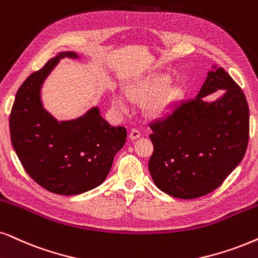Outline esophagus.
Listing matches in <instances>:
<instances>
[{"label": "esophagus", "instance_id": "obj_1", "mask_svg": "<svg viewBox=\"0 0 258 258\" xmlns=\"http://www.w3.org/2000/svg\"><path fill=\"white\" fill-rule=\"evenodd\" d=\"M140 136H142V133H140L138 128H132L131 132H130V139H132V140L139 138Z\"/></svg>", "mask_w": 258, "mask_h": 258}]
</instances>
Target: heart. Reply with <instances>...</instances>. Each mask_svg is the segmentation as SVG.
<instances>
[{"label": "heart", "instance_id": "heart-1", "mask_svg": "<svg viewBox=\"0 0 258 258\" xmlns=\"http://www.w3.org/2000/svg\"><path fill=\"white\" fill-rule=\"evenodd\" d=\"M168 82L167 78L163 77H153L148 78V80H142L139 82H136L128 87V96L132 100L136 101H145L152 97L155 94H157L163 87ZM177 96L176 91H171V93L165 94L158 97L155 102L152 103L151 110L155 115H161L167 110L169 103L171 102L175 97ZM113 106L119 110H126L127 109V100L122 95H114L113 97Z\"/></svg>", "mask_w": 258, "mask_h": 258}]
</instances>
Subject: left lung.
Returning a JSON list of instances; mask_svg holds the SVG:
<instances>
[{
  "label": "left lung",
  "instance_id": "left-lung-1",
  "mask_svg": "<svg viewBox=\"0 0 258 258\" xmlns=\"http://www.w3.org/2000/svg\"><path fill=\"white\" fill-rule=\"evenodd\" d=\"M217 90L225 91L219 100H202ZM150 128L149 170L155 184L174 198L197 199L220 187L243 159L249 106L242 88L218 68L208 74L195 99L178 102Z\"/></svg>",
  "mask_w": 258,
  "mask_h": 258
}]
</instances>
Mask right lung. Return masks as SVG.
Returning a JSON list of instances; mask_svg holds the SVG:
<instances>
[{"label":"right lung","mask_w":258,"mask_h":258,"mask_svg":"<svg viewBox=\"0 0 258 258\" xmlns=\"http://www.w3.org/2000/svg\"><path fill=\"white\" fill-rule=\"evenodd\" d=\"M64 52L34 71L19 88L9 116L13 148L26 172L51 193L76 195L105 181L115 153L126 142L125 127L110 126L97 108L75 121L58 122L41 107L42 81Z\"/></svg>","instance_id":"right-lung-1"}]
</instances>
